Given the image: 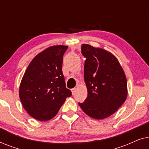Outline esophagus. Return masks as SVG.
<instances>
[{
  "label": "esophagus",
  "mask_w": 149,
  "mask_h": 149,
  "mask_svg": "<svg viewBox=\"0 0 149 149\" xmlns=\"http://www.w3.org/2000/svg\"><path fill=\"white\" fill-rule=\"evenodd\" d=\"M71 91H72V95H74L75 93H76V91H77V88L76 87H74V88H73L71 89Z\"/></svg>",
  "instance_id": "34e87169"
}]
</instances>
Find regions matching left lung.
<instances>
[{
  "mask_svg": "<svg viewBox=\"0 0 149 149\" xmlns=\"http://www.w3.org/2000/svg\"><path fill=\"white\" fill-rule=\"evenodd\" d=\"M84 78L88 95L81 109L89 117L105 119L119 109L127 95V80L119 61L111 53L82 44Z\"/></svg>",
  "mask_w": 149,
  "mask_h": 149,
  "instance_id": "1",
  "label": "left lung"
}]
</instances>
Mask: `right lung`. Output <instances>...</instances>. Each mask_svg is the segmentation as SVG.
<instances>
[{
    "label": "right lung",
    "instance_id": "add662e5",
    "mask_svg": "<svg viewBox=\"0 0 149 149\" xmlns=\"http://www.w3.org/2000/svg\"><path fill=\"white\" fill-rule=\"evenodd\" d=\"M67 46L50 47L38 54L28 66L19 87V97L28 113L41 121L56 115L67 97L62 72L63 56Z\"/></svg>",
    "mask_w": 149,
    "mask_h": 149
}]
</instances>
